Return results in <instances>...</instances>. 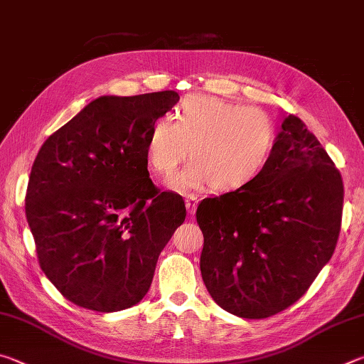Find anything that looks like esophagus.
Masks as SVG:
<instances>
[{
  "mask_svg": "<svg viewBox=\"0 0 364 364\" xmlns=\"http://www.w3.org/2000/svg\"><path fill=\"white\" fill-rule=\"evenodd\" d=\"M197 204H199V199H197V196H194V194H188L186 196V208H188V212L191 215L196 212Z\"/></svg>",
  "mask_w": 364,
  "mask_h": 364,
  "instance_id": "34e87169",
  "label": "esophagus"
}]
</instances>
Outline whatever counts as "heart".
Returning a JSON list of instances; mask_svg holds the SVG:
<instances>
[{
    "mask_svg": "<svg viewBox=\"0 0 364 364\" xmlns=\"http://www.w3.org/2000/svg\"><path fill=\"white\" fill-rule=\"evenodd\" d=\"M175 122L156 119L147 130L146 157L162 178L193 164L178 183L217 193L247 188L262 176L278 144V123L267 110L208 95L178 104Z\"/></svg>",
    "mask_w": 364,
    "mask_h": 364,
    "instance_id": "heart-1",
    "label": "heart"
}]
</instances>
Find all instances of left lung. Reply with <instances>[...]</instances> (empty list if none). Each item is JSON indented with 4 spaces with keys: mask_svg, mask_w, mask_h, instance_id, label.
<instances>
[{
    "mask_svg": "<svg viewBox=\"0 0 364 364\" xmlns=\"http://www.w3.org/2000/svg\"><path fill=\"white\" fill-rule=\"evenodd\" d=\"M342 208L341 171L299 117H284L262 176L197 207L208 294L247 319L286 310L334 254Z\"/></svg>",
    "mask_w": 364,
    "mask_h": 364,
    "instance_id": "1",
    "label": "left lung"
}]
</instances>
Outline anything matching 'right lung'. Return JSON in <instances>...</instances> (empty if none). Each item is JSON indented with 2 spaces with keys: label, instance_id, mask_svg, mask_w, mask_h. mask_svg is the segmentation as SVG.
<instances>
[{
  "label": "right lung",
  "instance_id": "add662e5",
  "mask_svg": "<svg viewBox=\"0 0 364 364\" xmlns=\"http://www.w3.org/2000/svg\"><path fill=\"white\" fill-rule=\"evenodd\" d=\"M178 101L170 90L101 96L38 151L26 215L43 273L72 304L112 313L149 291L186 205L154 186L146 136Z\"/></svg>",
  "mask_w": 364,
  "mask_h": 364
}]
</instances>
